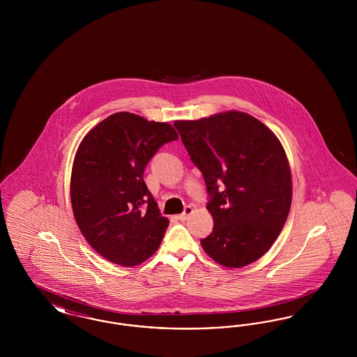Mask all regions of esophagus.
<instances>
[{"instance_id":"34e87169","label":"esophagus","mask_w":357,"mask_h":357,"mask_svg":"<svg viewBox=\"0 0 357 357\" xmlns=\"http://www.w3.org/2000/svg\"><path fill=\"white\" fill-rule=\"evenodd\" d=\"M191 213H192V207H191V206H186V207H185V211H183L182 214H179V215H178V220L185 221Z\"/></svg>"}]
</instances>
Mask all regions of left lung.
<instances>
[{
    "mask_svg": "<svg viewBox=\"0 0 357 357\" xmlns=\"http://www.w3.org/2000/svg\"><path fill=\"white\" fill-rule=\"evenodd\" d=\"M174 126L210 198L214 227L201 239L204 252L226 268L255 262L280 236L291 204V174L281 142L239 111Z\"/></svg>",
    "mask_w": 357,
    "mask_h": 357,
    "instance_id": "obj_1",
    "label": "left lung"
}]
</instances>
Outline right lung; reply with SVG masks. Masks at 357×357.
Masks as SVG:
<instances>
[{
  "label": "right lung",
  "instance_id": "1",
  "mask_svg": "<svg viewBox=\"0 0 357 357\" xmlns=\"http://www.w3.org/2000/svg\"><path fill=\"white\" fill-rule=\"evenodd\" d=\"M178 139L169 123L118 112L82 140L70 175V204L86 242L105 259L136 266L158 250L169 220L144 183L156 151Z\"/></svg>",
  "mask_w": 357,
  "mask_h": 357
}]
</instances>
